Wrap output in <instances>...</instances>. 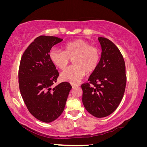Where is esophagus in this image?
<instances>
[{"label": "esophagus", "instance_id": "34e87169", "mask_svg": "<svg viewBox=\"0 0 147 147\" xmlns=\"http://www.w3.org/2000/svg\"><path fill=\"white\" fill-rule=\"evenodd\" d=\"M71 85H72V88H75V87H77V86H79L80 85L78 84H75V83H71Z\"/></svg>", "mask_w": 147, "mask_h": 147}]
</instances>
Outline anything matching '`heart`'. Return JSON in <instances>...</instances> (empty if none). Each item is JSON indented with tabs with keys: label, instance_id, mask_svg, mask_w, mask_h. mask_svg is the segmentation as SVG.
Instances as JSON below:
<instances>
[{
	"label": "heart",
	"instance_id": "b5f03b06",
	"mask_svg": "<svg viewBox=\"0 0 147 147\" xmlns=\"http://www.w3.org/2000/svg\"><path fill=\"white\" fill-rule=\"evenodd\" d=\"M64 51L53 48L49 53L52 63L61 70H64L72 59L74 65L66 69L61 74L63 81L77 83L85 75L94 71L98 65L100 51L99 48L82 39L65 44Z\"/></svg>",
	"mask_w": 147,
	"mask_h": 147
}]
</instances>
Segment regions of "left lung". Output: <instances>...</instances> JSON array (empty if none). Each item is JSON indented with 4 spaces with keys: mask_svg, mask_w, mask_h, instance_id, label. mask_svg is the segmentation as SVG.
<instances>
[{
    "mask_svg": "<svg viewBox=\"0 0 147 147\" xmlns=\"http://www.w3.org/2000/svg\"><path fill=\"white\" fill-rule=\"evenodd\" d=\"M102 48L99 63L82 84V102L88 112L97 118L112 113L123 97L126 84V66L118 47L104 37H99ZM92 84V86H91Z\"/></svg>",
    "mask_w": 147,
    "mask_h": 147,
    "instance_id": "8db88e82",
    "label": "left lung"
}]
</instances>
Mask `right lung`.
<instances>
[{
	"mask_svg": "<svg viewBox=\"0 0 147 147\" xmlns=\"http://www.w3.org/2000/svg\"><path fill=\"white\" fill-rule=\"evenodd\" d=\"M63 39L40 35L34 40L21 57L19 87L29 112L45 123L55 121L63 112L72 86L62 82L55 87L58 71L49 57L51 48Z\"/></svg>",
	"mask_w": 147,
	"mask_h": 147,
	"instance_id": "1",
	"label": "right lung"
}]
</instances>
